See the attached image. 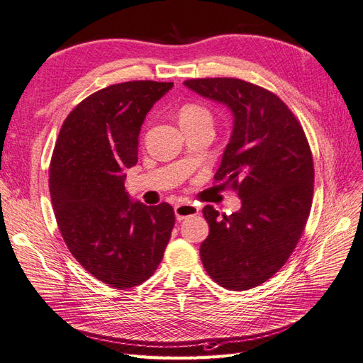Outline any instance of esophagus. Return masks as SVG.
Here are the masks:
<instances>
[{
	"mask_svg": "<svg viewBox=\"0 0 363 363\" xmlns=\"http://www.w3.org/2000/svg\"><path fill=\"white\" fill-rule=\"evenodd\" d=\"M174 211H175V216H177L179 221H183L184 218L195 216L196 213H199L200 208L191 203H180L174 207Z\"/></svg>",
	"mask_w": 363,
	"mask_h": 363,
	"instance_id": "1",
	"label": "esophagus"
}]
</instances>
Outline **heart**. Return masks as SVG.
Listing matches in <instances>:
<instances>
[{"mask_svg":"<svg viewBox=\"0 0 363 363\" xmlns=\"http://www.w3.org/2000/svg\"><path fill=\"white\" fill-rule=\"evenodd\" d=\"M179 121L183 128L195 125L203 121H211V112L199 103H184L179 107Z\"/></svg>","mask_w":363,"mask_h":363,"instance_id":"1","label":"heart"}]
</instances>
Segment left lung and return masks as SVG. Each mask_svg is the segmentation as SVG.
<instances>
[{"mask_svg": "<svg viewBox=\"0 0 363 363\" xmlns=\"http://www.w3.org/2000/svg\"><path fill=\"white\" fill-rule=\"evenodd\" d=\"M184 84L235 115L213 179L233 189L242 207L228 216L213 206L203 208V267L225 289L256 288L286 263L304 232L313 199L311 145L291 108L265 87L228 77Z\"/></svg>", "mask_w": 363, "mask_h": 363, "instance_id": "1", "label": "left lung"}]
</instances>
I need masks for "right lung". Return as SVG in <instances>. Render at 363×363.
<instances>
[{"label":"right lung","instance_id":"right-lung-1","mask_svg":"<svg viewBox=\"0 0 363 363\" xmlns=\"http://www.w3.org/2000/svg\"><path fill=\"white\" fill-rule=\"evenodd\" d=\"M172 83L107 86L65 119L50 163V195L62 238L77 262L116 289L135 288L162 262L172 227L168 203H131L125 168L138 162L145 115Z\"/></svg>","mask_w":363,"mask_h":363}]
</instances>
